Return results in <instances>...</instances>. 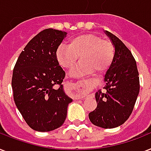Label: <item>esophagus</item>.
Masks as SVG:
<instances>
[{
    "instance_id": "1",
    "label": "esophagus",
    "mask_w": 151,
    "mask_h": 151,
    "mask_svg": "<svg viewBox=\"0 0 151 151\" xmlns=\"http://www.w3.org/2000/svg\"><path fill=\"white\" fill-rule=\"evenodd\" d=\"M79 86L81 87V88H84L83 86V83H79ZM82 91H79L77 92V98L78 99H83V98H84V97L86 96V94H87V91H86V90H84V89H81Z\"/></svg>"
}]
</instances>
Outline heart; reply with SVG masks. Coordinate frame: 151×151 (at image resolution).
<instances>
[{"instance_id":"1","label":"heart","mask_w":151,"mask_h":151,"mask_svg":"<svg viewBox=\"0 0 151 151\" xmlns=\"http://www.w3.org/2000/svg\"><path fill=\"white\" fill-rule=\"evenodd\" d=\"M115 54L114 46L110 40L101 39L99 36L86 34L70 40L69 45H61L57 51L60 65L71 70L76 65L80 57L81 62L73 74L79 76L89 72H102L113 62Z\"/></svg>"}]
</instances>
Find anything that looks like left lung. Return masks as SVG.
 I'll list each match as a JSON object with an SVG mask.
<instances>
[{
  "mask_svg": "<svg viewBox=\"0 0 151 151\" xmlns=\"http://www.w3.org/2000/svg\"><path fill=\"white\" fill-rule=\"evenodd\" d=\"M106 33L115 46V54L105 76V90L95 94L98 106L89 113V119L94 125L113 128L123 124L132 113L139 92V77L129 49L109 31Z\"/></svg>",
  "mask_w": 151,
  "mask_h": 151,
  "instance_id": "1",
  "label": "left lung"
}]
</instances>
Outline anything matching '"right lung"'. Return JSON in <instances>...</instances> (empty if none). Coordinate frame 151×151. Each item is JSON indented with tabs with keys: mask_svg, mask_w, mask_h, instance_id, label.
Segmentation results:
<instances>
[{
	"mask_svg": "<svg viewBox=\"0 0 151 151\" xmlns=\"http://www.w3.org/2000/svg\"><path fill=\"white\" fill-rule=\"evenodd\" d=\"M65 35L64 31L52 28L42 31L27 43L14 67V101L26 123L38 132H50L62 125L72 101L63 90L65 72L57 58Z\"/></svg>",
	"mask_w": 151,
	"mask_h": 151,
	"instance_id": "add662e5",
	"label": "right lung"
}]
</instances>
